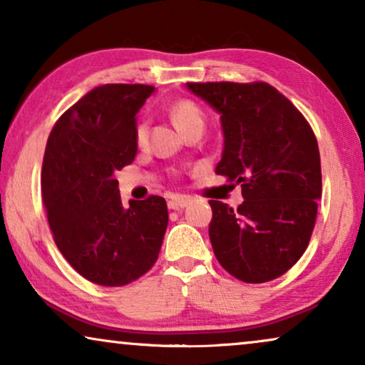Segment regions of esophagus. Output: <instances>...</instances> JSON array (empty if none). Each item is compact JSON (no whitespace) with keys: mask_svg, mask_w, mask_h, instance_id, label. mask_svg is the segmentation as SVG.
<instances>
[{"mask_svg":"<svg viewBox=\"0 0 365 365\" xmlns=\"http://www.w3.org/2000/svg\"><path fill=\"white\" fill-rule=\"evenodd\" d=\"M189 201H191V199H189L187 196H181V194H174V196L169 197L168 206H169V209H182V207L187 206Z\"/></svg>","mask_w":365,"mask_h":365,"instance_id":"1","label":"esophagus"}]
</instances>
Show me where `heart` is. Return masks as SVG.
I'll return each mask as SVG.
<instances>
[{"mask_svg":"<svg viewBox=\"0 0 365 365\" xmlns=\"http://www.w3.org/2000/svg\"><path fill=\"white\" fill-rule=\"evenodd\" d=\"M171 116L176 123V126L184 133L189 128L194 126H204V116L196 104L187 99H181L171 108ZM149 134V126L146 121H141L136 126V143L139 146L146 144Z\"/></svg>","mask_w":365,"mask_h":365,"instance_id":"obj_1","label":"heart"}]
</instances>
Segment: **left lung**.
I'll use <instances>...</instances> for the list:
<instances>
[{
    "label": "left lung",
    "instance_id": "1",
    "mask_svg": "<svg viewBox=\"0 0 365 365\" xmlns=\"http://www.w3.org/2000/svg\"><path fill=\"white\" fill-rule=\"evenodd\" d=\"M221 114L216 174L241 184L237 209L209 201L219 264L239 281L261 284L287 272L311 241L322 194L317 139L301 111L267 83H186Z\"/></svg>",
    "mask_w": 365,
    "mask_h": 365
}]
</instances>
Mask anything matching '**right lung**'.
I'll use <instances>...</instances> for the list:
<instances>
[{
    "label": "right lung",
    "instance_id": "obj_1",
    "mask_svg": "<svg viewBox=\"0 0 365 365\" xmlns=\"http://www.w3.org/2000/svg\"><path fill=\"white\" fill-rule=\"evenodd\" d=\"M154 93L148 84H103L54 124L41 169L43 201L54 242L84 279L119 287L158 261L168 227L164 197L129 201L118 179L136 158V114Z\"/></svg>",
    "mask_w": 365,
    "mask_h": 365
}]
</instances>
